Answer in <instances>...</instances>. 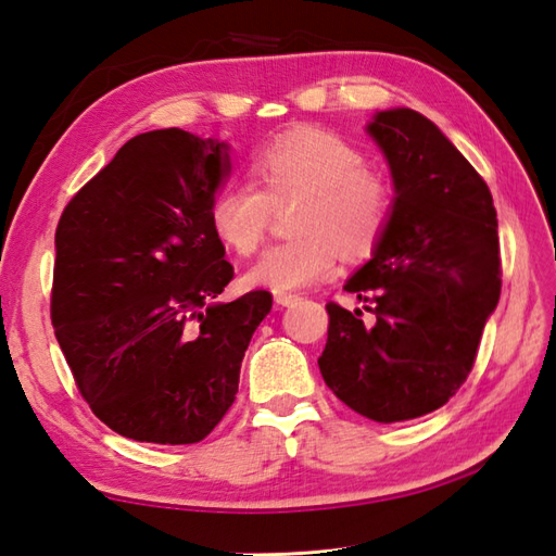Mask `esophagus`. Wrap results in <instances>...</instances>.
Wrapping results in <instances>:
<instances>
[{
  "label": "esophagus",
  "instance_id": "1",
  "mask_svg": "<svg viewBox=\"0 0 556 556\" xmlns=\"http://www.w3.org/2000/svg\"><path fill=\"white\" fill-rule=\"evenodd\" d=\"M301 301L299 293H289V291H277L275 293V303L281 305V308H289V305H296Z\"/></svg>",
  "mask_w": 556,
  "mask_h": 556
}]
</instances>
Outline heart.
Instances as JSON below:
<instances>
[{
    "mask_svg": "<svg viewBox=\"0 0 556 556\" xmlns=\"http://www.w3.org/2000/svg\"><path fill=\"white\" fill-rule=\"evenodd\" d=\"M260 189L248 181L224 184L212 198L210 224L217 239L239 255L265 241L271 205L301 200L291 215L296 239L271 245L248 269L253 287L296 291L337 277L341 251L368 255L382 239L394 193L387 176L365 164V155L320 128H299L253 157Z\"/></svg>",
    "mask_w": 556,
    "mask_h": 556,
    "instance_id": "obj_1",
    "label": "heart"
}]
</instances>
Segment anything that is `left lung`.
<instances>
[{
  "label": "left lung",
  "instance_id": "obj_1",
  "mask_svg": "<svg viewBox=\"0 0 556 556\" xmlns=\"http://www.w3.org/2000/svg\"><path fill=\"white\" fill-rule=\"evenodd\" d=\"M365 131L387 157L394 205L372 257L344 289L370 303L375 323L327 303L317 365L349 408L401 422L444 406L473 368L502 289L497 210L482 176L428 116L384 110Z\"/></svg>",
  "mask_w": 556,
  "mask_h": 556
}]
</instances>
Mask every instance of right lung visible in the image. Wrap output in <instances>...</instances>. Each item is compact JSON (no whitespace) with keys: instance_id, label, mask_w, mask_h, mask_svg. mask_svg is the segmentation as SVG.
Returning <instances> with one entry per match:
<instances>
[{"instance_id":"obj_1","label":"right lung","mask_w":556,"mask_h":556,"mask_svg":"<svg viewBox=\"0 0 556 556\" xmlns=\"http://www.w3.org/2000/svg\"><path fill=\"white\" fill-rule=\"evenodd\" d=\"M229 143L160 128L128 140L71 198L54 233L52 325L92 413L122 437L195 444L239 392L269 291L233 277L210 205Z\"/></svg>"}]
</instances>
